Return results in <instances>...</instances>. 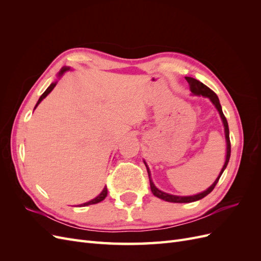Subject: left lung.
<instances>
[{
	"mask_svg": "<svg viewBox=\"0 0 261 261\" xmlns=\"http://www.w3.org/2000/svg\"><path fill=\"white\" fill-rule=\"evenodd\" d=\"M185 80L187 81V83L189 84V88H191V91L193 92V94H195V96H202V97H207L210 99V101L212 102L213 105H215V107L217 108L218 112L221 116V120H222L223 122V126H224V133H225V139H226V158H225V162H224V165L222 170H221L219 176L217 177V179L215 180V183H213L207 191H204L202 193H199L197 195H194V196H175V195H171V194H168V193H164L162 191H160V189H158L155 187V185L153 184V181L151 179V174H150V171H149V168L147 163L145 162L146 164V168H147V171H148V176H149V181H150V188H151V192L152 194L158 197V198L160 199H163L165 201H170V202H193V201H196V200H199V199H202L203 197H206L208 194H210L213 188L216 187L217 183L219 181L221 175H222L223 171L225 170L226 165L228 163V160H230V156H231V141H230V132H228V125H227V121L226 118L222 112V108H221V105H220V101H219V98L217 94L213 92L210 88H208V87L206 85H203L202 83H200L199 81L195 80V78L193 77H185Z\"/></svg>",
	"mask_w": 261,
	"mask_h": 261,
	"instance_id": "left-lung-1",
	"label": "left lung"
}]
</instances>
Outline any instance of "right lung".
<instances>
[{"label": "right lung", "instance_id": "1", "mask_svg": "<svg viewBox=\"0 0 261 261\" xmlns=\"http://www.w3.org/2000/svg\"><path fill=\"white\" fill-rule=\"evenodd\" d=\"M69 69V67H66V66H64L63 67L61 70H60V73H59V77H61L63 74H64L66 70H68ZM55 85H57V82L55 83H52L49 87H48V89H46L42 94H41V97L39 98V100H38V102H37V105H36V107H35V109L39 106V103H40V102L48 96V94L53 90V88L55 87ZM107 195H108V188H107V186L103 188V191H102L101 193H100V195L99 196H97L96 198L94 199H92V200H90V201H88V202H85V203H82V204H80V207H86V206H89V204H94V203H98V202H100V201H102L106 197H107Z\"/></svg>", "mask_w": 261, "mask_h": 261}]
</instances>
